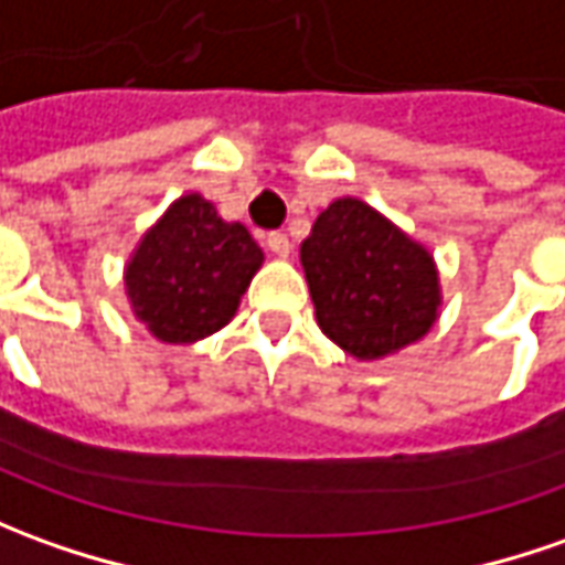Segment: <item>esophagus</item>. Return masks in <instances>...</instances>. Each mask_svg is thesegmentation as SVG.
I'll use <instances>...</instances> for the list:
<instances>
[{
  "instance_id": "obj_1",
  "label": "esophagus",
  "mask_w": 565,
  "mask_h": 565,
  "mask_svg": "<svg viewBox=\"0 0 565 565\" xmlns=\"http://www.w3.org/2000/svg\"><path fill=\"white\" fill-rule=\"evenodd\" d=\"M268 250L275 253V256H290V250H294V244H290V237L284 232H271L266 237Z\"/></svg>"
}]
</instances>
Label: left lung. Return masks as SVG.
<instances>
[{
  "mask_svg": "<svg viewBox=\"0 0 565 565\" xmlns=\"http://www.w3.org/2000/svg\"><path fill=\"white\" fill-rule=\"evenodd\" d=\"M299 259L318 328L362 362L420 340L439 315L433 256L355 198L315 218Z\"/></svg>",
  "mask_w": 565,
  "mask_h": 565,
  "instance_id": "1",
  "label": "left lung"
}]
</instances>
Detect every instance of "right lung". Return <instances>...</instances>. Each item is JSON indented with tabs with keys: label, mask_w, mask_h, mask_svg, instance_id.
I'll return each mask as SVG.
<instances>
[{
	"label": "right lung",
	"mask_w": 565,
	"mask_h": 565,
	"mask_svg": "<svg viewBox=\"0 0 565 565\" xmlns=\"http://www.w3.org/2000/svg\"><path fill=\"white\" fill-rule=\"evenodd\" d=\"M263 250L241 222L185 194L141 237L126 266L132 312L163 343H194L225 328L250 287Z\"/></svg>",
	"instance_id": "1"
}]
</instances>
